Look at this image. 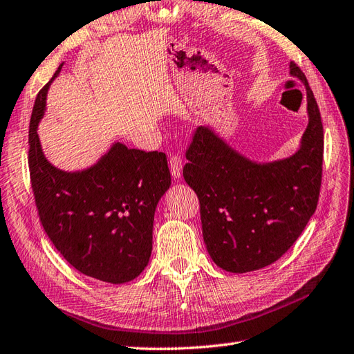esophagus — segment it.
<instances>
[{
  "label": "esophagus",
  "mask_w": 354,
  "mask_h": 354,
  "mask_svg": "<svg viewBox=\"0 0 354 354\" xmlns=\"http://www.w3.org/2000/svg\"><path fill=\"white\" fill-rule=\"evenodd\" d=\"M182 159H180V156L177 154H171L169 156V169H171V174L174 178H180L182 177Z\"/></svg>",
  "instance_id": "1"
}]
</instances>
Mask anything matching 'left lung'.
Returning a JSON list of instances; mask_svg holds the SVG:
<instances>
[{"label": "left lung", "mask_w": 354, "mask_h": 354, "mask_svg": "<svg viewBox=\"0 0 354 354\" xmlns=\"http://www.w3.org/2000/svg\"><path fill=\"white\" fill-rule=\"evenodd\" d=\"M290 75L304 83L309 112L301 148L292 157L253 163L209 127L195 129L186 148L183 177L200 201L204 243L225 271L248 272L276 262L317 209L323 178V122L308 78L295 62H290Z\"/></svg>", "instance_id": "obj_1"}]
</instances>
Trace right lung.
<instances>
[{"mask_svg": "<svg viewBox=\"0 0 354 354\" xmlns=\"http://www.w3.org/2000/svg\"><path fill=\"white\" fill-rule=\"evenodd\" d=\"M53 78L37 93L28 130L30 182L39 221L77 271L125 283L150 261L154 210L171 185L167 154L115 144L89 169H56L44 157L36 133Z\"/></svg>", "mask_w": 354, "mask_h": 354, "instance_id": "1", "label": "right lung"}]
</instances>
